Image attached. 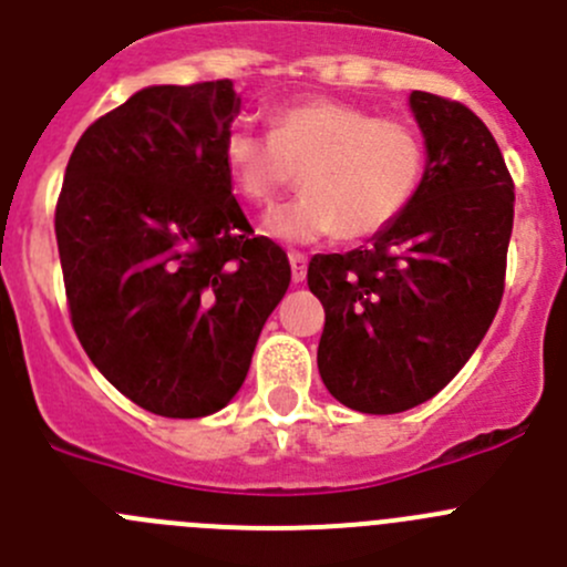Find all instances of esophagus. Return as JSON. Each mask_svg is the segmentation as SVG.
<instances>
[{"mask_svg":"<svg viewBox=\"0 0 567 567\" xmlns=\"http://www.w3.org/2000/svg\"><path fill=\"white\" fill-rule=\"evenodd\" d=\"M289 264H292V280L295 284H303L306 269H309V258L303 252H289Z\"/></svg>","mask_w":567,"mask_h":567,"instance_id":"34e87169","label":"esophagus"}]
</instances>
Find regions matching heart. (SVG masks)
<instances>
[{
	"instance_id": "obj_1",
	"label": "heart",
	"mask_w": 567,
	"mask_h": 567,
	"mask_svg": "<svg viewBox=\"0 0 567 567\" xmlns=\"http://www.w3.org/2000/svg\"><path fill=\"white\" fill-rule=\"evenodd\" d=\"M223 161L236 194L269 206L300 172L303 194L264 219L287 245L339 234L368 239L390 228L425 175V144L401 118H375L339 100H306L269 116V136L247 125L225 133Z\"/></svg>"
}]
</instances>
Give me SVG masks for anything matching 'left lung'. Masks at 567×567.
Instances as JSON below:
<instances>
[{
  "instance_id": "1",
  "label": "left lung",
  "mask_w": 567,
  "mask_h": 567,
  "mask_svg": "<svg viewBox=\"0 0 567 567\" xmlns=\"http://www.w3.org/2000/svg\"><path fill=\"white\" fill-rule=\"evenodd\" d=\"M425 175L412 206L368 247L317 252L309 289L326 309L317 368L339 403L364 414L420 406L487 333L504 295L515 186L482 118L412 91Z\"/></svg>"
}]
</instances>
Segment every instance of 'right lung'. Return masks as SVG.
Masks as SVG:
<instances>
[{"label":"right lung","instance_id":"add662e5","mask_svg":"<svg viewBox=\"0 0 567 567\" xmlns=\"http://www.w3.org/2000/svg\"><path fill=\"white\" fill-rule=\"evenodd\" d=\"M230 80L147 85L80 136L55 212L69 311L94 368L161 417L234 401L287 252L252 236L230 192Z\"/></svg>","mask_w":567,"mask_h":567}]
</instances>
